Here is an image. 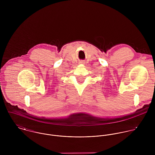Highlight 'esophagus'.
Listing matches in <instances>:
<instances>
[{
    "mask_svg": "<svg viewBox=\"0 0 155 155\" xmlns=\"http://www.w3.org/2000/svg\"><path fill=\"white\" fill-rule=\"evenodd\" d=\"M80 63H81V64H84V62H81Z\"/></svg>",
    "mask_w": 155,
    "mask_h": 155,
    "instance_id": "obj_1",
    "label": "esophagus"
}]
</instances>
